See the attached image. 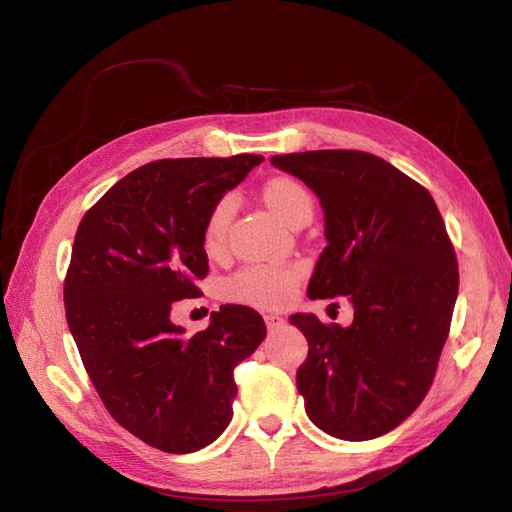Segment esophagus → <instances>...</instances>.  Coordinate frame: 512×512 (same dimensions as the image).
Here are the masks:
<instances>
[{"instance_id": "1", "label": "esophagus", "mask_w": 512, "mask_h": 512, "mask_svg": "<svg viewBox=\"0 0 512 512\" xmlns=\"http://www.w3.org/2000/svg\"><path fill=\"white\" fill-rule=\"evenodd\" d=\"M265 322H267V329H269V331H273V329H277V327H282V324H284V318L275 316V314H267V316H265Z\"/></svg>"}]
</instances>
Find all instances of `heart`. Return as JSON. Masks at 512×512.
Wrapping results in <instances>:
<instances>
[{
	"instance_id": "b5f03b06",
	"label": "heart",
	"mask_w": 512,
	"mask_h": 512,
	"mask_svg": "<svg viewBox=\"0 0 512 512\" xmlns=\"http://www.w3.org/2000/svg\"><path fill=\"white\" fill-rule=\"evenodd\" d=\"M267 205L275 211V215L290 226L303 213L314 211V200L309 196L303 183L292 177H273L262 188ZM235 211V196L226 194L213 205L205 222V247L209 252L222 250L226 241L228 224ZM299 267L284 265H254L232 275L224 286L226 297L239 303L275 307L282 305L297 284Z\"/></svg>"
}]
</instances>
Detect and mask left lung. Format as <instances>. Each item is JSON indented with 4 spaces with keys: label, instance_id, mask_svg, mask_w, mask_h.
I'll return each mask as SVG.
<instances>
[{
    "label": "left lung",
    "instance_id": "8db88e82",
    "mask_svg": "<svg viewBox=\"0 0 512 512\" xmlns=\"http://www.w3.org/2000/svg\"><path fill=\"white\" fill-rule=\"evenodd\" d=\"M324 211V247L309 299L346 297L350 327L314 314L288 320L307 339L297 389L312 423L339 440L384 436L418 408L436 374L459 269L431 194L365 151L273 156Z\"/></svg>",
    "mask_w": 512,
    "mask_h": 512
}]
</instances>
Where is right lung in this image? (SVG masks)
I'll return each instance as SVG.
<instances>
[{"label":"right lung","mask_w":512,"mask_h":512,"mask_svg":"<svg viewBox=\"0 0 512 512\" xmlns=\"http://www.w3.org/2000/svg\"><path fill=\"white\" fill-rule=\"evenodd\" d=\"M262 156L158 160L119 179L76 230L66 320L106 410L164 453H194L232 418V369L267 335L245 305H222L194 335L173 303L207 275L205 222Z\"/></svg>","instance_id":"right-lung-1"}]
</instances>
